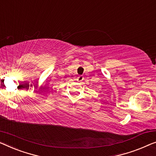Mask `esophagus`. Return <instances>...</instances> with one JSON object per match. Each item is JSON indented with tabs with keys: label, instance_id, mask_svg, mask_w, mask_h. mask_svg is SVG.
Listing matches in <instances>:
<instances>
[{
	"label": "esophagus",
	"instance_id": "esophagus-1",
	"mask_svg": "<svg viewBox=\"0 0 156 156\" xmlns=\"http://www.w3.org/2000/svg\"><path fill=\"white\" fill-rule=\"evenodd\" d=\"M83 79H84V78H83L82 76H78V78H77V80H78V81H79V82H80V81L83 80Z\"/></svg>",
	"mask_w": 156,
	"mask_h": 156
}]
</instances>
